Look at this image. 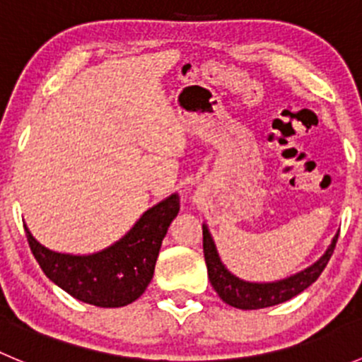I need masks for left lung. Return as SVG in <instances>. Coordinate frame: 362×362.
<instances>
[{"label":"left lung","instance_id":"obj_1","mask_svg":"<svg viewBox=\"0 0 362 362\" xmlns=\"http://www.w3.org/2000/svg\"><path fill=\"white\" fill-rule=\"evenodd\" d=\"M338 235L333 238V243H331L329 249L326 250V254H324L315 264L306 268L305 272L298 273V275L294 276H289V279L286 280H280V282L250 284L236 279L235 275H231V273L224 268V264H222L221 259H218L217 250H215L214 240H211L208 229L203 226V254L204 262H206L208 279H210L211 287L215 289V293L221 296L222 301L235 306V308L257 310L266 308V306L280 305V303L287 301V299L303 293L306 287H310L317 279H319L320 273L324 272V268H326L327 262H329L331 255H333L334 247H337L338 242Z\"/></svg>","mask_w":362,"mask_h":362}]
</instances>
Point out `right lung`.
Returning a JSON list of instances; mask_svg holds the SVG:
<instances>
[{
	"instance_id": "add662e5",
	"label": "right lung",
	"mask_w": 362,
	"mask_h": 362,
	"mask_svg": "<svg viewBox=\"0 0 362 362\" xmlns=\"http://www.w3.org/2000/svg\"><path fill=\"white\" fill-rule=\"evenodd\" d=\"M180 210L178 194L145 211L134 228L110 249L93 255L57 254L40 245L25 229L29 249L54 284L83 303L103 308L126 306L145 293L171 221Z\"/></svg>"
}]
</instances>
